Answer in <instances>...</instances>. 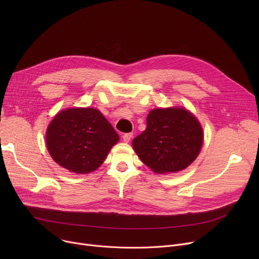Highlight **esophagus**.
<instances>
[{
	"label": "esophagus",
	"instance_id": "34e87169",
	"mask_svg": "<svg viewBox=\"0 0 259 259\" xmlns=\"http://www.w3.org/2000/svg\"><path fill=\"white\" fill-rule=\"evenodd\" d=\"M132 137H133L132 133H126V134L122 135V141H124L125 143H129L130 140L132 139Z\"/></svg>",
	"mask_w": 259,
	"mask_h": 259
}]
</instances>
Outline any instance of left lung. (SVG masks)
Segmentation results:
<instances>
[{
  "label": "left lung",
  "mask_w": 259,
  "mask_h": 259,
  "mask_svg": "<svg viewBox=\"0 0 259 259\" xmlns=\"http://www.w3.org/2000/svg\"><path fill=\"white\" fill-rule=\"evenodd\" d=\"M202 128L197 118L182 107L156 108L147 116V128L132 142L146 166L159 174L186 169L198 156Z\"/></svg>",
  "instance_id": "left-lung-1"
}]
</instances>
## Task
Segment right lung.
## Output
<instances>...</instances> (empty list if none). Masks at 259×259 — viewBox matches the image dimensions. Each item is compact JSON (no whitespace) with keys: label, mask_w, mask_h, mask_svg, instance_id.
<instances>
[{"label":"right lung","mask_w":259,"mask_h":259,"mask_svg":"<svg viewBox=\"0 0 259 259\" xmlns=\"http://www.w3.org/2000/svg\"><path fill=\"white\" fill-rule=\"evenodd\" d=\"M119 137L94 108H68L50 121L46 145L53 160L78 174L97 170Z\"/></svg>","instance_id":"obj_1"}]
</instances>
